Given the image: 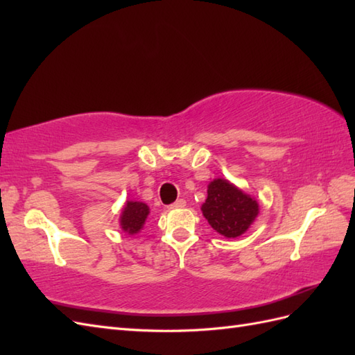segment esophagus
Masks as SVG:
<instances>
[{
  "mask_svg": "<svg viewBox=\"0 0 355 355\" xmlns=\"http://www.w3.org/2000/svg\"><path fill=\"white\" fill-rule=\"evenodd\" d=\"M185 206H187V201L184 198H179L178 201H175L173 204H171V206H168V209H182V207H185Z\"/></svg>",
  "mask_w": 355,
  "mask_h": 355,
  "instance_id": "obj_1",
  "label": "esophagus"
}]
</instances>
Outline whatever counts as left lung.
<instances>
[{
    "label": "left lung",
    "mask_w": 355,
    "mask_h": 355,
    "mask_svg": "<svg viewBox=\"0 0 355 355\" xmlns=\"http://www.w3.org/2000/svg\"><path fill=\"white\" fill-rule=\"evenodd\" d=\"M201 210L214 231L235 239L250 227L259 213V206L228 180L216 179L209 185L207 200Z\"/></svg>",
    "instance_id": "1"
}]
</instances>
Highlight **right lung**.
Masks as SVG:
<instances>
[{
	"label": "right lung",
	"mask_w": 355,
	"mask_h": 355,
	"mask_svg": "<svg viewBox=\"0 0 355 355\" xmlns=\"http://www.w3.org/2000/svg\"><path fill=\"white\" fill-rule=\"evenodd\" d=\"M149 209L146 204L139 201H127L121 211V228L128 234H136L144 227Z\"/></svg>",
	"instance_id": "right-lung-1"
}]
</instances>
